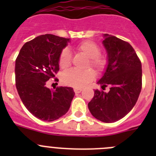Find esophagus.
<instances>
[{"label": "esophagus", "instance_id": "obj_1", "mask_svg": "<svg viewBox=\"0 0 156 156\" xmlns=\"http://www.w3.org/2000/svg\"><path fill=\"white\" fill-rule=\"evenodd\" d=\"M82 91V89L81 88H74V92L76 94H79Z\"/></svg>", "mask_w": 156, "mask_h": 156}]
</instances>
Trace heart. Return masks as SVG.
<instances>
[{
  "label": "heart",
  "instance_id": "1",
  "mask_svg": "<svg viewBox=\"0 0 156 156\" xmlns=\"http://www.w3.org/2000/svg\"><path fill=\"white\" fill-rule=\"evenodd\" d=\"M76 50L81 52L89 58L87 66H92L98 73L104 71L107 66V59L104 56L100 55L101 48L98 45L91 41H85L76 47ZM71 53L68 48H65L59 56V66L63 69H66L71 65ZM95 73L91 69L86 70L70 69L64 73L62 80L65 84L73 87H83L88 83L93 80Z\"/></svg>",
  "mask_w": 156,
  "mask_h": 156
}]
</instances>
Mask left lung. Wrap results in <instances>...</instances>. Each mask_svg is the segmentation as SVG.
<instances>
[{"label": "left lung", "instance_id": "left-lung-1", "mask_svg": "<svg viewBox=\"0 0 156 156\" xmlns=\"http://www.w3.org/2000/svg\"><path fill=\"white\" fill-rule=\"evenodd\" d=\"M102 44L107 53V66L97 82L109 91L94 90L88 108L94 118L114 122L131 111L138 99L142 84L141 62L129 43L114 36L104 34Z\"/></svg>", "mask_w": 156, "mask_h": 156}]
</instances>
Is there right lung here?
<instances>
[{
	"label": "right lung",
	"instance_id": "obj_1",
	"mask_svg": "<svg viewBox=\"0 0 156 156\" xmlns=\"http://www.w3.org/2000/svg\"><path fill=\"white\" fill-rule=\"evenodd\" d=\"M70 39L52 34L37 37L21 48L16 60V85L25 107L34 116L54 121L69 109L75 93L69 87H47L59 70V56ZM57 80V79H56Z\"/></svg>",
	"mask_w": 156,
	"mask_h": 156
}]
</instances>
